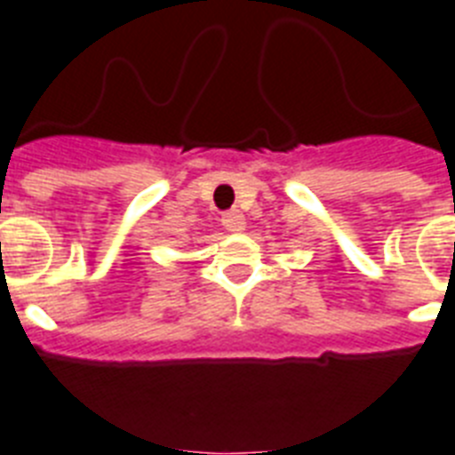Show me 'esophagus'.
Here are the masks:
<instances>
[{
	"instance_id": "esophagus-1",
	"label": "esophagus",
	"mask_w": 455,
	"mask_h": 455,
	"mask_svg": "<svg viewBox=\"0 0 455 455\" xmlns=\"http://www.w3.org/2000/svg\"><path fill=\"white\" fill-rule=\"evenodd\" d=\"M223 228L228 232H242L246 228V219H243L242 212H228L223 213Z\"/></svg>"
}]
</instances>
